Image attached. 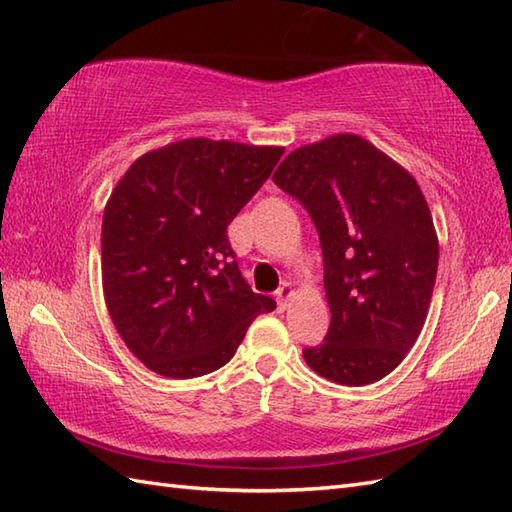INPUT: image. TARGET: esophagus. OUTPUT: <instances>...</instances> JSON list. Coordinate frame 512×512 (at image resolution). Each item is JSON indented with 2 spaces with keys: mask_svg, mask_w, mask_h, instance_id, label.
<instances>
[{
  "mask_svg": "<svg viewBox=\"0 0 512 512\" xmlns=\"http://www.w3.org/2000/svg\"><path fill=\"white\" fill-rule=\"evenodd\" d=\"M275 297H277V303H279V308L284 310L286 306H288V299L292 297V286L288 284V281H284V284H281L279 288H277V292H275Z\"/></svg>",
  "mask_w": 512,
  "mask_h": 512,
  "instance_id": "1",
  "label": "esophagus"
}]
</instances>
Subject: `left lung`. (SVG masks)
Wrapping results in <instances>:
<instances>
[{
  "mask_svg": "<svg viewBox=\"0 0 512 512\" xmlns=\"http://www.w3.org/2000/svg\"><path fill=\"white\" fill-rule=\"evenodd\" d=\"M273 182L308 211L323 250L332 319L303 358L332 383H376L416 343L436 286L438 237L418 182L354 134L295 149Z\"/></svg>",
  "mask_w": 512,
  "mask_h": 512,
  "instance_id": "1",
  "label": "left lung"
}]
</instances>
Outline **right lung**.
<instances>
[{
  "label": "right lung",
  "instance_id": "1",
  "mask_svg": "<svg viewBox=\"0 0 512 512\" xmlns=\"http://www.w3.org/2000/svg\"><path fill=\"white\" fill-rule=\"evenodd\" d=\"M284 147L187 138L140 156L103 215V292L140 363L195 378L231 361L255 317L277 308L239 273L226 226Z\"/></svg>",
  "mask_w": 512,
  "mask_h": 512
}]
</instances>
